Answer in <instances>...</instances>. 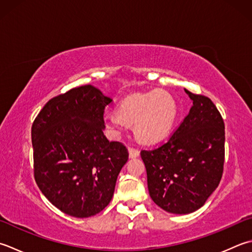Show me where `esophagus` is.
<instances>
[{
  "instance_id": "34e87169",
  "label": "esophagus",
  "mask_w": 252,
  "mask_h": 252,
  "mask_svg": "<svg viewBox=\"0 0 252 252\" xmlns=\"http://www.w3.org/2000/svg\"><path fill=\"white\" fill-rule=\"evenodd\" d=\"M129 156L130 158H136L140 156V151L134 149V147H129Z\"/></svg>"
}]
</instances>
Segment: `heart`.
I'll list each match as a JSON object with an SVG mask.
<instances>
[{"mask_svg":"<svg viewBox=\"0 0 252 252\" xmlns=\"http://www.w3.org/2000/svg\"><path fill=\"white\" fill-rule=\"evenodd\" d=\"M177 117V103L169 93L153 91L125 98L117 113H107L105 122L113 132L126 125H134L135 136L142 143L153 144L170 132Z\"/></svg>","mask_w":252,"mask_h":252,"instance_id":"obj_1","label":"heart"}]
</instances>
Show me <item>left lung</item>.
<instances>
[{
    "label": "left lung",
    "instance_id": "1",
    "mask_svg": "<svg viewBox=\"0 0 252 252\" xmlns=\"http://www.w3.org/2000/svg\"><path fill=\"white\" fill-rule=\"evenodd\" d=\"M193 101L170 139L142 151L152 200L172 214H189L203 206L223 175L225 126L210 98L185 90Z\"/></svg>",
    "mask_w": 252,
    "mask_h": 252
}]
</instances>
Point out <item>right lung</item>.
<instances>
[{"label": "right lung", "instance_id": "add662e5", "mask_svg": "<svg viewBox=\"0 0 252 252\" xmlns=\"http://www.w3.org/2000/svg\"><path fill=\"white\" fill-rule=\"evenodd\" d=\"M112 101L92 85L49 100L32 126L33 174L42 194L63 213L96 215L112 199L129 157L103 134V110Z\"/></svg>", "mask_w": 252, "mask_h": 252}]
</instances>
